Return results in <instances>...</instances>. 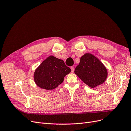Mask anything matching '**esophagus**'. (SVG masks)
Masks as SVG:
<instances>
[{"mask_svg": "<svg viewBox=\"0 0 131 131\" xmlns=\"http://www.w3.org/2000/svg\"><path fill=\"white\" fill-rule=\"evenodd\" d=\"M70 69H71V72H72V73H74V67H70Z\"/></svg>", "mask_w": 131, "mask_h": 131, "instance_id": "1", "label": "esophagus"}]
</instances>
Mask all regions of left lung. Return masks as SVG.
<instances>
[{
    "instance_id": "left-lung-1",
    "label": "left lung",
    "mask_w": 131,
    "mask_h": 131,
    "mask_svg": "<svg viewBox=\"0 0 131 131\" xmlns=\"http://www.w3.org/2000/svg\"><path fill=\"white\" fill-rule=\"evenodd\" d=\"M74 73L92 89L103 84L108 77V71L105 66L100 59L90 53H86L81 57Z\"/></svg>"
}]
</instances>
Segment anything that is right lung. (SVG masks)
<instances>
[{
    "label": "right lung",
    "mask_w": 131,
    "mask_h": 131,
    "mask_svg": "<svg viewBox=\"0 0 131 131\" xmlns=\"http://www.w3.org/2000/svg\"><path fill=\"white\" fill-rule=\"evenodd\" d=\"M71 72L62 59L49 56L39 65L34 73V80L39 88L46 90L56 88Z\"/></svg>",
    "instance_id": "right-lung-1"
}]
</instances>
